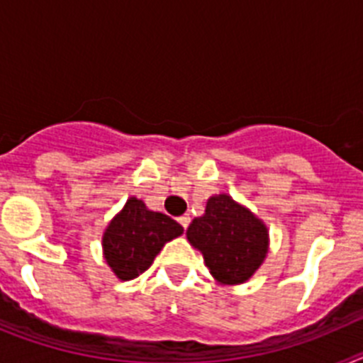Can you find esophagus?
<instances>
[{
  "label": "esophagus",
  "instance_id": "obj_1",
  "mask_svg": "<svg viewBox=\"0 0 363 363\" xmlns=\"http://www.w3.org/2000/svg\"><path fill=\"white\" fill-rule=\"evenodd\" d=\"M178 223L182 227H184V229H187L189 223H191V216H189V214H185V216H179L178 218Z\"/></svg>",
  "mask_w": 363,
  "mask_h": 363
}]
</instances>
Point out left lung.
I'll return each mask as SVG.
<instances>
[{"label": "left lung", "mask_w": 363, "mask_h": 363, "mask_svg": "<svg viewBox=\"0 0 363 363\" xmlns=\"http://www.w3.org/2000/svg\"><path fill=\"white\" fill-rule=\"evenodd\" d=\"M187 240L203 255L211 277L221 285L251 280L269 252L264 220L225 192L207 200L203 216L191 221Z\"/></svg>", "instance_id": "left-lung-1"}]
</instances>
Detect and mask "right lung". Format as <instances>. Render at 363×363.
Instances as JSON below:
<instances>
[{
	"label": "right lung",
	"mask_w": 363,
	"mask_h": 363,
	"mask_svg": "<svg viewBox=\"0 0 363 363\" xmlns=\"http://www.w3.org/2000/svg\"><path fill=\"white\" fill-rule=\"evenodd\" d=\"M182 234L184 227L178 221L150 211L145 201L130 196L105 227L104 258L118 280H134L152 265L167 242Z\"/></svg>",
	"instance_id": "add662e5"
}]
</instances>
